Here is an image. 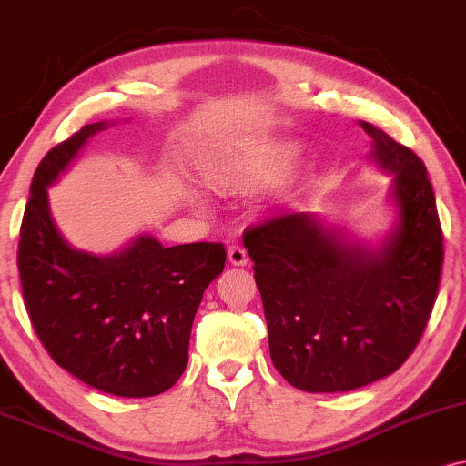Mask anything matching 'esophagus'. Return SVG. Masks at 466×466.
<instances>
[{"label":"esophagus","instance_id":"esophagus-1","mask_svg":"<svg viewBox=\"0 0 466 466\" xmlns=\"http://www.w3.org/2000/svg\"><path fill=\"white\" fill-rule=\"evenodd\" d=\"M228 260H229V265H234V267H245L249 262L248 249H245L243 245H229Z\"/></svg>","mask_w":466,"mask_h":466}]
</instances>
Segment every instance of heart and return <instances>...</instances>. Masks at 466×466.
<instances>
[{"instance_id": "obj_1", "label": "heart", "mask_w": 466, "mask_h": 466, "mask_svg": "<svg viewBox=\"0 0 466 466\" xmlns=\"http://www.w3.org/2000/svg\"><path fill=\"white\" fill-rule=\"evenodd\" d=\"M301 156H304L301 143L289 141V138L254 145L217 167L212 171V184L218 190L271 187L295 171Z\"/></svg>"}]
</instances>
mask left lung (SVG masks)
<instances>
[{"label":"left lung","instance_id":"8db88e82","mask_svg":"<svg viewBox=\"0 0 466 466\" xmlns=\"http://www.w3.org/2000/svg\"><path fill=\"white\" fill-rule=\"evenodd\" d=\"M371 158L395 173L400 218L378 249L308 212L245 229L273 367L295 389L345 393L395 373L421 340L439 293L442 229L423 160L360 121Z\"/></svg>","mask_w":466,"mask_h":466}]
</instances>
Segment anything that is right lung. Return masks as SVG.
Segmentation results:
<instances>
[{
    "label": "right lung",
    "mask_w": 466,
    "mask_h": 466,
    "mask_svg": "<svg viewBox=\"0 0 466 466\" xmlns=\"http://www.w3.org/2000/svg\"><path fill=\"white\" fill-rule=\"evenodd\" d=\"M104 127L108 123H88L38 165L16 251L21 290L56 364L104 393L154 397L187 369L195 312L221 276L226 248H162L147 234L112 256L71 248L49 212L47 188Z\"/></svg>",
    "instance_id": "right-lung-1"
}]
</instances>
